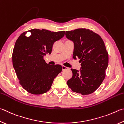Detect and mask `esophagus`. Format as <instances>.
<instances>
[{
    "label": "esophagus",
    "instance_id": "esophagus-1",
    "mask_svg": "<svg viewBox=\"0 0 124 124\" xmlns=\"http://www.w3.org/2000/svg\"><path fill=\"white\" fill-rule=\"evenodd\" d=\"M62 70H68V67H67L64 66H62Z\"/></svg>",
    "mask_w": 124,
    "mask_h": 124
}]
</instances>
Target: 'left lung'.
Returning <instances> with one entry per match:
<instances>
[{
	"label": "left lung",
	"mask_w": 124,
	"mask_h": 124,
	"mask_svg": "<svg viewBox=\"0 0 124 124\" xmlns=\"http://www.w3.org/2000/svg\"><path fill=\"white\" fill-rule=\"evenodd\" d=\"M66 36L74 43L73 58L78 57L81 63L79 71L71 69L73 76L67 85L73 92L90 95L99 87L106 77L109 57L104 41L99 35L86 28L66 31Z\"/></svg>",
	"instance_id": "obj_1"
}]
</instances>
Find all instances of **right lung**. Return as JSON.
Returning a JSON list of instances; mask_svg holds the SVG:
<instances>
[{"label": "right lung", "mask_w": 124, "mask_h": 124, "mask_svg": "<svg viewBox=\"0 0 124 124\" xmlns=\"http://www.w3.org/2000/svg\"><path fill=\"white\" fill-rule=\"evenodd\" d=\"M27 32L31 35L27 37ZM64 31L54 32L33 29L17 39L12 52V64L20 85L33 95H41L51 88L54 79L62 71L60 64H47L44 56L51 53L54 42L64 37Z\"/></svg>", "instance_id": "right-lung-1"}]
</instances>
